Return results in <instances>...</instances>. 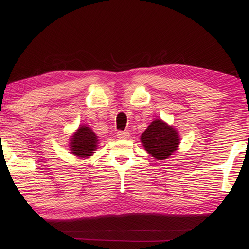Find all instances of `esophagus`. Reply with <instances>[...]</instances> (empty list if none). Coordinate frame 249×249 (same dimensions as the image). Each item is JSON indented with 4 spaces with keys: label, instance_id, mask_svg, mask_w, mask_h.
I'll return each mask as SVG.
<instances>
[{
    "label": "esophagus",
    "instance_id": "1",
    "mask_svg": "<svg viewBox=\"0 0 249 249\" xmlns=\"http://www.w3.org/2000/svg\"><path fill=\"white\" fill-rule=\"evenodd\" d=\"M117 137L119 138H128L129 137V133L128 132H123V130H119L117 132Z\"/></svg>",
    "mask_w": 249,
    "mask_h": 249
}]
</instances>
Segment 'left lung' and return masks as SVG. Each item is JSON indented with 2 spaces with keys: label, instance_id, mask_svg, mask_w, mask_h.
<instances>
[{
  "label": "left lung",
  "instance_id": "left-lung-1",
  "mask_svg": "<svg viewBox=\"0 0 249 249\" xmlns=\"http://www.w3.org/2000/svg\"><path fill=\"white\" fill-rule=\"evenodd\" d=\"M145 150L157 160L169 157L178 149L180 137L177 130L162 120H155L141 136Z\"/></svg>",
  "mask_w": 249,
  "mask_h": 249
}]
</instances>
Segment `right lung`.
<instances>
[{"label":"right lung","mask_w":249,"mask_h":249,"mask_svg":"<svg viewBox=\"0 0 249 249\" xmlns=\"http://www.w3.org/2000/svg\"><path fill=\"white\" fill-rule=\"evenodd\" d=\"M70 150L79 158H88L92 156L98 147V136L90 127L80 126L70 138Z\"/></svg>","instance_id":"add662e5"}]
</instances>
